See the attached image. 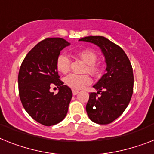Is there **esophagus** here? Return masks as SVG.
I'll list each match as a JSON object with an SVG mask.
<instances>
[{"mask_svg": "<svg viewBox=\"0 0 154 154\" xmlns=\"http://www.w3.org/2000/svg\"><path fill=\"white\" fill-rule=\"evenodd\" d=\"M73 95H76L77 94H78V92H79V91H77V90H73Z\"/></svg>", "mask_w": 154, "mask_h": 154, "instance_id": "1", "label": "esophagus"}]
</instances>
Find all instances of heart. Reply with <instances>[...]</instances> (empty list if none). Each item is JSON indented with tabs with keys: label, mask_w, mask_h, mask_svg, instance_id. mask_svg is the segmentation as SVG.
I'll use <instances>...</instances> for the list:
<instances>
[{
	"label": "heart",
	"mask_w": 154,
	"mask_h": 154,
	"mask_svg": "<svg viewBox=\"0 0 154 154\" xmlns=\"http://www.w3.org/2000/svg\"><path fill=\"white\" fill-rule=\"evenodd\" d=\"M77 55L88 64L86 70L94 76H98L101 73V69L95 64L97 55L95 52L89 49H82L77 52ZM70 59L65 54H60L56 60V67L58 70L63 73H66L70 68ZM65 84L73 89H81L85 85L91 84V78L88 74H75L71 73L65 77Z\"/></svg>",
	"instance_id": "b5f03b06"
}]
</instances>
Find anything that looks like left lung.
<instances>
[{
	"label": "left lung",
	"mask_w": 154,
	"mask_h": 154,
	"mask_svg": "<svg viewBox=\"0 0 154 154\" xmlns=\"http://www.w3.org/2000/svg\"><path fill=\"white\" fill-rule=\"evenodd\" d=\"M96 45L102 50L106 63V73L93 88L86 111L91 121L107 125L119 117L128 106L133 93L132 66L124 50L102 36H90L80 39Z\"/></svg>",
	"instance_id": "obj_1"
}]
</instances>
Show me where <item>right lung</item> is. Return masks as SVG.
Returning <instances> with one entry per match:
<instances>
[{
  "instance_id": "1",
  "label": "right lung",
  "mask_w": 154,
  "mask_h": 154,
  "mask_svg": "<svg viewBox=\"0 0 154 154\" xmlns=\"http://www.w3.org/2000/svg\"><path fill=\"white\" fill-rule=\"evenodd\" d=\"M70 44L60 37L46 38L26 55L18 76L19 93L24 109L33 120L45 126L59 123L66 116L73 93L59 80L56 60ZM59 88L56 95L51 87Z\"/></svg>"
}]
</instances>
